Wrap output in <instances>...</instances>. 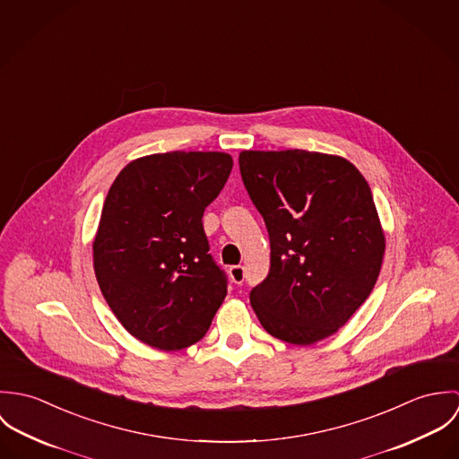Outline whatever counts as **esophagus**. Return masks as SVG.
<instances>
[{
    "label": "esophagus",
    "mask_w": 459,
    "mask_h": 459,
    "mask_svg": "<svg viewBox=\"0 0 459 459\" xmlns=\"http://www.w3.org/2000/svg\"><path fill=\"white\" fill-rule=\"evenodd\" d=\"M230 277H231V281L235 282V284H242L244 282V279H246V268L242 266V264H233V266H230Z\"/></svg>",
    "instance_id": "34e87169"
}]
</instances>
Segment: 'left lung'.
Returning <instances> with one entry per match:
<instances>
[{
  "instance_id": "obj_1",
  "label": "left lung",
  "mask_w": 459,
  "mask_h": 459,
  "mask_svg": "<svg viewBox=\"0 0 459 459\" xmlns=\"http://www.w3.org/2000/svg\"><path fill=\"white\" fill-rule=\"evenodd\" d=\"M242 182L270 238V270L249 295L263 328L291 344L322 341L375 288L385 238L371 189L346 159L242 152Z\"/></svg>"
}]
</instances>
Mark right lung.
<instances>
[{"instance_id": "right-lung-1", "label": "right lung", "mask_w": 459, "mask_h": 459, "mask_svg": "<svg viewBox=\"0 0 459 459\" xmlns=\"http://www.w3.org/2000/svg\"><path fill=\"white\" fill-rule=\"evenodd\" d=\"M231 168L221 152L155 153L127 164L106 196L95 275L118 322L153 348L197 342L228 293L203 213Z\"/></svg>"}]
</instances>
